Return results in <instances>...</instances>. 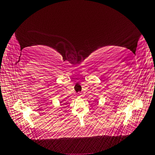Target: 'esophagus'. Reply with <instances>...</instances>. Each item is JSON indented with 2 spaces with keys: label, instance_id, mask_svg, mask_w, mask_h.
I'll return each instance as SVG.
<instances>
[{
  "label": "esophagus",
  "instance_id": "34e87169",
  "mask_svg": "<svg viewBox=\"0 0 155 155\" xmlns=\"http://www.w3.org/2000/svg\"><path fill=\"white\" fill-rule=\"evenodd\" d=\"M81 96H82V95H81V94H79V97H81Z\"/></svg>",
  "mask_w": 155,
  "mask_h": 155
}]
</instances>
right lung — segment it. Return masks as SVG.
<instances>
[{"mask_svg": "<svg viewBox=\"0 0 155 155\" xmlns=\"http://www.w3.org/2000/svg\"><path fill=\"white\" fill-rule=\"evenodd\" d=\"M64 104H63V105H64Z\"/></svg>", "mask_w": 155, "mask_h": 155, "instance_id": "obj_1", "label": "right lung"}]
</instances>
